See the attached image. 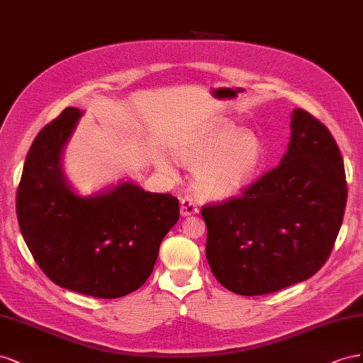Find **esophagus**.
Returning a JSON list of instances; mask_svg holds the SVG:
<instances>
[{"instance_id": "1", "label": "esophagus", "mask_w": 363, "mask_h": 363, "mask_svg": "<svg viewBox=\"0 0 363 363\" xmlns=\"http://www.w3.org/2000/svg\"><path fill=\"white\" fill-rule=\"evenodd\" d=\"M198 213H199V206L193 198H190V196H185V198L181 199V216L189 217L191 214H198Z\"/></svg>"}]
</instances>
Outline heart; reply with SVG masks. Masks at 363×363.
Masks as SVG:
<instances>
[{"label": "heart", "mask_w": 363, "mask_h": 363, "mask_svg": "<svg viewBox=\"0 0 363 363\" xmlns=\"http://www.w3.org/2000/svg\"><path fill=\"white\" fill-rule=\"evenodd\" d=\"M178 158L194 169V190L205 199L225 201L246 190L266 162L264 144L252 132L214 123L176 147ZM162 167L169 164L162 161Z\"/></svg>", "instance_id": "obj_1"}]
</instances>
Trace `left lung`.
<instances>
[{
    "mask_svg": "<svg viewBox=\"0 0 363 363\" xmlns=\"http://www.w3.org/2000/svg\"><path fill=\"white\" fill-rule=\"evenodd\" d=\"M291 130L275 169L201 211L206 260L234 294L266 295L313 277L342 225L348 190L335 138L304 109L292 112Z\"/></svg>",
    "mask_w": 363,
    "mask_h": 363,
    "instance_id": "1",
    "label": "left lung"
}]
</instances>
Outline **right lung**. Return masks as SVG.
Listing matches in <instances>:
<instances>
[{"label": "right lung", "mask_w": 363, "mask_h": 363, "mask_svg": "<svg viewBox=\"0 0 363 363\" xmlns=\"http://www.w3.org/2000/svg\"><path fill=\"white\" fill-rule=\"evenodd\" d=\"M82 113L67 108L36 135L16 193L19 230L51 281L120 298L150 277L162 239L179 219V202L130 181L80 196L62 169V153Z\"/></svg>", "instance_id": "right-lung-1"}]
</instances>
